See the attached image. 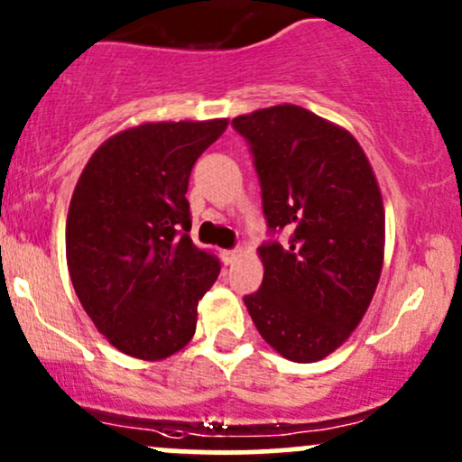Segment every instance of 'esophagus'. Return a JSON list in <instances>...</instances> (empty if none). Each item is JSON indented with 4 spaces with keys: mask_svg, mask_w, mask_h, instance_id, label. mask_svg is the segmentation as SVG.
<instances>
[{
    "mask_svg": "<svg viewBox=\"0 0 462 462\" xmlns=\"http://www.w3.org/2000/svg\"><path fill=\"white\" fill-rule=\"evenodd\" d=\"M220 257H222V262H225V264H233V262L240 257V251H237V249H222Z\"/></svg>",
    "mask_w": 462,
    "mask_h": 462,
    "instance_id": "1",
    "label": "esophagus"
}]
</instances>
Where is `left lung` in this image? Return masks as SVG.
Returning a JSON list of instances; mask_svg holds the SVG:
<instances>
[{
  "instance_id": "obj_1",
  "label": "left lung",
  "mask_w": 462,
  "mask_h": 462,
  "mask_svg": "<svg viewBox=\"0 0 462 462\" xmlns=\"http://www.w3.org/2000/svg\"><path fill=\"white\" fill-rule=\"evenodd\" d=\"M249 143L269 240L264 280L245 297L249 315L282 356L310 364L339 348L379 284L385 216L359 143L297 106L231 121ZM286 232L290 240L276 236Z\"/></svg>"
}]
</instances>
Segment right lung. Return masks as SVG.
<instances>
[{
  "label": "right lung",
  "instance_id": "obj_1",
  "mask_svg": "<svg viewBox=\"0 0 462 462\" xmlns=\"http://www.w3.org/2000/svg\"><path fill=\"white\" fill-rule=\"evenodd\" d=\"M217 121L145 123L103 143L83 170L66 222L72 286L98 332L136 359L189 344L198 301L220 260L191 242L185 193Z\"/></svg>",
  "mask_w": 462,
  "mask_h": 462
}]
</instances>
